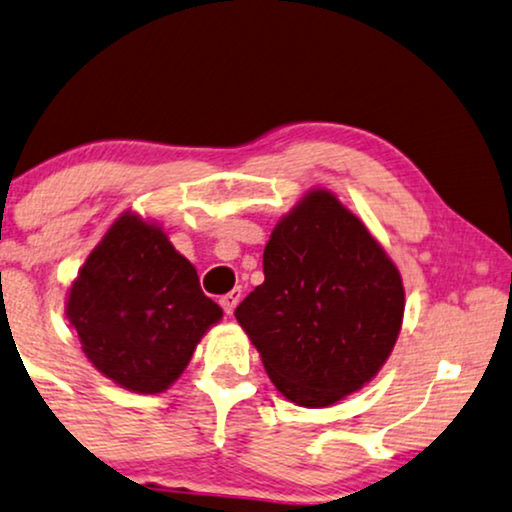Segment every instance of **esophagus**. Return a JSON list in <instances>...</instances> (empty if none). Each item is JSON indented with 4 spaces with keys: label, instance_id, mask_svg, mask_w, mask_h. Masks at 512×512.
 I'll use <instances>...</instances> for the list:
<instances>
[{
    "label": "esophagus",
    "instance_id": "esophagus-1",
    "mask_svg": "<svg viewBox=\"0 0 512 512\" xmlns=\"http://www.w3.org/2000/svg\"><path fill=\"white\" fill-rule=\"evenodd\" d=\"M241 297H243V290L241 288H234L229 292V295H224L222 299H220V304H222V309H224V313H234V309H236V304L241 302Z\"/></svg>",
    "mask_w": 512,
    "mask_h": 512
}]
</instances>
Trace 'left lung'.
Wrapping results in <instances>:
<instances>
[{"instance_id":"8db88e82","label":"left lung","mask_w":512,"mask_h":512,"mask_svg":"<svg viewBox=\"0 0 512 512\" xmlns=\"http://www.w3.org/2000/svg\"><path fill=\"white\" fill-rule=\"evenodd\" d=\"M403 311V278L377 238L335 194L311 189L271 231L264 283L236 320L285 398L327 407L381 370Z\"/></svg>"}]
</instances>
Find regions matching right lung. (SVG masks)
Returning a JSON list of instances; mask_svg holds the SVG:
<instances>
[{"instance_id":"add662e5","label":"right lung","mask_w":512,"mask_h":512,"mask_svg":"<svg viewBox=\"0 0 512 512\" xmlns=\"http://www.w3.org/2000/svg\"><path fill=\"white\" fill-rule=\"evenodd\" d=\"M65 313L95 370L133 393L166 391L222 318L194 264L135 213L121 215L86 257Z\"/></svg>"}]
</instances>
